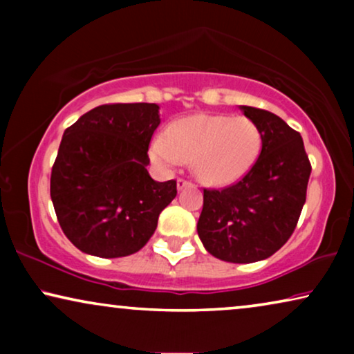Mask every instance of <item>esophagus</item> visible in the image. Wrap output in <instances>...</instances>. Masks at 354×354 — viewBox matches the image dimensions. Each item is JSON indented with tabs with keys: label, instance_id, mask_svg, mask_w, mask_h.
I'll use <instances>...</instances> for the list:
<instances>
[{
	"label": "esophagus",
	"instance_id": "34e87169",
	"mask_svg": "<svg viewBox=\"0 0 354 354\" xmlns=\"http://www.w3.org/2000/svg\"><path fill=\"white\" fill-rule=\"evenodd\" d=\"M187 185H190V182L185 180V178H178V180H177V188H178V190H182V188H185Z\"/></svg>",
	"mask_w": 354,
	"mask_h": 354
}]
</instances>
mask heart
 Returning a JSON list of instances; mask_svg holds the SVG:
<instances>
[{"label": "heart", "mask_w": 354, "mask_h": 354, "mask_svg": "<svg viewBox=\"0 0 354 354\" xmlns=\"http://www.w3.org/2000/svg\"><path fill=\"white\" fill-rule=\"evenodd\" d=\"M261 147V130L248 118L195 114L176 120L167 135H158L149 154L166 171L192 159L198 180L206 185H229L253 167Z\"/></svg>", "instance_id": "heart-1"}]
</instances>
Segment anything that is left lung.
I'll return each instance as SVG.
<instances>
[{"mask_svg":"<svg viewBox=\"0 0 354 354\" xmlns=\"http://www.w3.org/2000/svg\"><path fill=\"white\" fill-rule=\"evenodd\" d=\"M261 130L263 148L246 176L203 192L198 235L217 259L256 263L287 243L306 201L311 162L297 130L269 111L240 106Z\"/></svg>","mask_w":354,"mask_h":354,"instance_id":"obj_1","label":"left lung"}]
</instances>
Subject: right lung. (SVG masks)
<instances>
[{"label": "right lung", "instance_id": "add662e5", "mask_svg": "<svg viewBox=\"0 0 354 354\" xmlns=\"http://www.w3.org/2000/svg\"><path fill=\"white\" fill-rule=\"evenodd\" d=\"M154 103L103 104L66 129L51 171V201L64 235L86 254L122 258L151 239L177 182L149 177Z\"/></svg>", "mask_w": 354, "mask_h": 354}]
</instances>
